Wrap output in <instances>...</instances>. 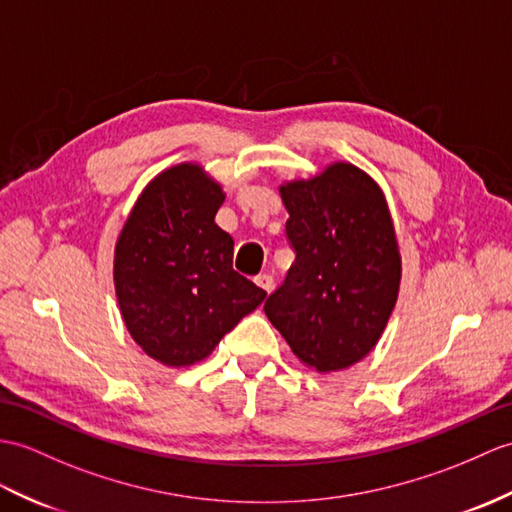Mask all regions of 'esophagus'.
Listing matches in <instances>:
<instances>
[{
	"mask_svg": "<svg viewBox=\"0 0 512 512\" xmlns=\"http://www.w3.org/2000/svg\"><path fill=\"white\" fill-rule=\"evenodd\" d=\"M255 283L259 285L261 290H266V292H270L272 288H275V279H272V275H268V272H264V275H257Z\"/></svg>",
	"mask_w": 512,
	"mask_h": 512,
	"instance_id": "esophagus-1",
	"label": "esophagus"
}]
</instances>
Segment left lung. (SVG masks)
Wrapping results in <instances>:
<instances>
[{
  "instance_id": "obj_1",
  "label": "left lung",
  "mask_w": 512,
  "mask_h": 512,
  "mask_svg": "<svg viewBox=\"0 0 512 512\" xmlns=\"http://www.w3.org/2000/svg\"><path fill=\"white\" fill-rule=\"evenodd\" d=\"M279 192L294 264L264 312L301 362L340 371L375 347L397 301L401 261L384 194L351 163Z\"/></svg>"
}]
</instances>
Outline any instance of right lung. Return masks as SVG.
<instances>
[{"label": "right lung", "instance_id": "add662e5", "mask_svg": "<svg viewBox=\"0 0 512 512\" xmlns=\"http://www.w3.org/2000/svg\"><path fill=\"white\" fill-rule=\"evenodd\" d=\"M224 202L198 165L146 187L115 246V292L130 336L165 366H189L266 299L233 270V237L216 224Z\"/></svg>", "mask_w": 512, "mask_h": 512}]
</instances>
